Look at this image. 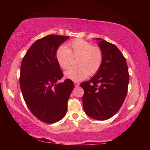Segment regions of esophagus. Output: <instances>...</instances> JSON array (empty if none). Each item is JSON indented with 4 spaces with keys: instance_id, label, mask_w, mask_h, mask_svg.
Here are the masks:
<instances>
[{
    "instance_id": "esophagus-1",
    "label": "esophagus",
    "mask_w": 150,
    "mask_h": 150,
    "mask_svg": "<svg viewBox=\"0 0 150 150\" xmlns=\"http://www.w3.org/2000/svg\"><path fill=\"white\" fill-rule=\"evenodd\" d=\"M74 85H75V87H79V83H78V82H74Z\"/></svg>"
}]
</instances>
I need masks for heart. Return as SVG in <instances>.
Returning <instances> with one entry per match:
<instances>
[{
	"mask_svg": "<svg viewBox=\"0 0 150 150\" xmlns=\"http://www.w3.org/2000/svg\"><path fill=\"white\" fill-rule=\"evenodd\" d=\"M77 59V67H71L65 72L66 78L80 81L88 75L96 74L103 62V52L100 48L85 40L75 39L68 43L67 47L60 45L55 52V59L62 69H66Z\"/></svg>",
	"mask_w": 150,
	"mask_h": 150,
	"instance_id": "1",
	"label": "heart"
}]
</instances>
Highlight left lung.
<instances>
[{"mask_svg":"<svg viewBox=\"0 0 150 150\" xmlns=\"http://www.w3.org/2000/svg\"><path fill=\"white\" fill-rule=\"evenodd\" d=\"M96 40L103 52V65L90 81L80 86L84 90L85 113L103 120L115 115L122 105L128 92L129 73L126 58L118 48L103 39Z\"/></svg>","mask_w":150,"mask_h":150,"instance_id":"obj_1","label":"left lung"}]
</instances>
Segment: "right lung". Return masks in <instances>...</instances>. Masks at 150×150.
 <instances>
[{"label":"right lung","mask_w":150,"mask_h":150,"mask_svg":"<svg viewBox=\"0 0 150 150\" xmlns=\"http://www.w3.org/2000/svg\"><path fill=\"white\" fill-rule=\"evenodd\" d=\"M69 38L52 34L38 40L22 60L20 85L25 103L35 117L47 124L64 117L74 88L69 79L58 83L63 74L55 59L58 47Z\"/></svg>","instance_id":"obj_1"}]
</instances>
